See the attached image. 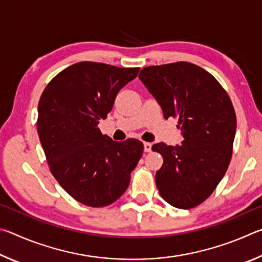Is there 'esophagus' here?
I'll list each match as a JSON object with an SVG mask.
<instances>
[{
  "instance_id": "esophagus-1",
  "label": "esophagus",
  "mask_w": 262,
  "mask_h": 262,
  "mask_svg": "<svg viewBox=\"0 0 262 262\" xmlns=\"http://www.w3.org/2000/svg\"><path fill=\"white\" fill-rule=\"evenodd\" d=\"M144 151L145 152H150L151 151V148H152V144L149 143V142H144Z\"/></svg>"
}]
</instances>
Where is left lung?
<instances>
[{
  "mask_svg": "<svg viewBox=\"0 0 262 262\" xmlns=\"http://www.w3.org/2000/svg\"><path fill=\"white\" fill-rule=\"evenodd\" d=\"M164 118L179 119L180 144L152 145L164 163L156 172L161 196L180 209H189L210 196L232 156L236 113L216 78L189 62L143 68L139 75Z\"/></svg>",
  "mask_w": 262,
  "mask_h": 262,
  "instance_id": "1",
  "label": "left lung"
}]
</instances>
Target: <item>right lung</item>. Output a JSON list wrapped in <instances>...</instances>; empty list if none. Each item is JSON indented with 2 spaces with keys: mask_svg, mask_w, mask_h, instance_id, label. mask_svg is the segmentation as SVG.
Segmentation results:
<instances>
[{
  "mask_svg": "<svg viewBox=\"0 0 262 262\" xmlns=\"http://www.w3.org/2000/svg\"><path fill=\"white\" fill-rule=\"evenodd\" d=\"M139 70L78 62L57 74L39 100L37 129L50 170L83 205L98 208L117 201L143 154L141 141L115 142L98 128Z\"/></svg>",
  "mask_w": 262,
  "mask_h": 262,
  "instance_id": "1",
  "label": "right lung"
}]
</instances>
